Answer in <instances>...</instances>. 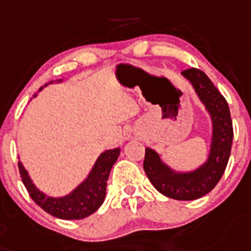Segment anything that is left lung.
Masks as SVG:
<instances>
[{
    "label": "left lung",
    "mask_w": 251,
    "mask_h": 251,
    "mask_svg": "<svg viewBox=\"0 0 251 251\" xmlns=\"http://www.w3.org/2000/svg\"><path fill=\"white\" fill-rule=\"evenodd\" d=\"M181 74L193 85L212 120V142L207 161L193 171H175L157 151L145 148L143 166L151 185L165 197L195 201L213 190L226 170L232 147V120L225 97L203 71L191 67Z\"/></svg>",
    "instance_id": "left-lung-1"
}]
</instances>
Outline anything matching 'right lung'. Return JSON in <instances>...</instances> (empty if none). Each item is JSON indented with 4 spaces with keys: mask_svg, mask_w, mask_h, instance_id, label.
Listing matches in <instances>:
<instances>
[{
    "mask_svg": "<svg viewBox=\"0 0 251 251\" xmlns=\"http://www.w3.org/2000/svg\"><path fill=\"white\" fill-rule=\"evenodd\" d=\"M60 81H62V79L58 80V83ZM52 83L53 81H50V84ZM47 85L48 84H46L44 86ZM42 89L43 88L39 90ZM120 151H121L120 148L103 151L94 163L88 177L81 184L77 185L70 194L60 198L48 197L43 191L37 189L28 171L25 170L20 161H19V171H20L23 184L29 191L30 198L42 209L46 210L50 216L57 217L61 220H83L85 217L93 214L104 201L107 180H108L111 168L119 158Z\"/></svg>",
    "mask_w": 251,
    "mask_h": 251,
    "instance_id": "1",
    "label": "right lung"
}]
</instances>
